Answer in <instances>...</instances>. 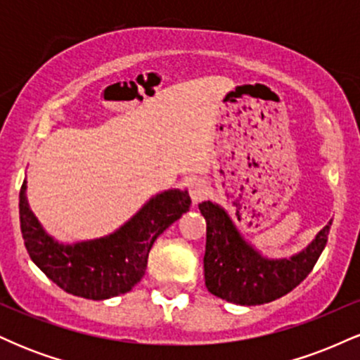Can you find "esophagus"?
I'll return each mask as SVG.
<instances>
[{"label": "esophagus", "mask_w": 360, "mask_h": 360, "mask_svg": "<svg viewBox=\"0 0 360 360\" xmlns=\"http://www.w3.org/2000/svg\"><path fill=\"white\" fill-rule=\"evenodd\" d=\"M206 189L208 188H206L205 181H201V179H194L189 183V198H191V201L194 205L200 203V201L206 196Z\"/></svg>", "instance_id": "1"}]
</instances>
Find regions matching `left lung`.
Returning <instances> with one entry per match:
<instances>
[{
	"mask_svg": "<svg viewBox=\"0 0 360 360\" xmlns=\"http://www.w3.org/2000/svg\"><path fill=\"white\" fill-rule=\"evenodd\" d=\"M200 212L206 220V288L218 298L242 307L269 303L298 286L315 267L332 225L326 223L298 254L271 259L243 238L223 206L203 201Z\"/></svg>",
	"mask_w": 360,
	"mask_h": 360,
	"instance_id": "8db88e82",
	"label": "left lung"
}]
</instances>
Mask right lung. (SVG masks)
Wrapping results in <instances>:
<instances>
[{"mask_svg":"<svg viewBox=\"0 0 360 360\" xmlns=\"http://www.w3.org/2000/svg\"><path fill=\"white\" fill-rule=\"evenodd\" d=\"M188 191L167 189L152 196L113 233L94 240L62 243L37 220L20 189V226L35 266L65 292L86 300H108L128 292L147 269L148 252L160 233L189 210Z\"/></svg>","mask_w":360,"mask_h":360,"instance_id":"obj_1","label":"right lung"}]
</instances>
